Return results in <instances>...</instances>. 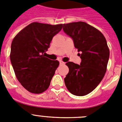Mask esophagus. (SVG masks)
I'll return each instance as SVG.
<instances>
[{
	"label": "esophagus",
	"instance_id": "34e87169",
	"mask_svg": "<svg viewBox=\"0 0 122 122\" xmlns=\"http://www.w3.org/2000/svg\"><path fill=\"white\" fill-rule=\"evenodd\" d=\"M64 64H65L64 62H63V61H61V60H60V65Z\"/></svg>",
	"mask_w": 122,
	"mask_h": 122
}]
</instances>
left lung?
<instances>
[{"label":"left lung","mask_w":122,"mask_h":122,"mask_svg":"<svg viewBox=\"0 0 122 122\" xmlns=\"http://www.w3.org/2000/svg\"><path fill=\"white\" fill-rule=\"evenodd\" d=\"M63 30L73 39L81 58L80 65L66 64L69 71L65 85L72 94L87 95L97 87L107 71L110 56L107 40L98 29L83 21L64 24Z\"/></svg>","instance_id":"left-lung-1"}]
</instances>
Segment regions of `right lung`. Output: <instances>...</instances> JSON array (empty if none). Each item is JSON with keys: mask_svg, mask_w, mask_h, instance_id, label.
Masks as SVG:
<instances>
[{"mask_svg": "<svg viewBox=\"0 0 122 122\" xmlns=\"http://www.w3.org/2000/svg\"><path fill=\"white\" fill-rule=\"evenodd\" d=\"M62 24L33 22L20 30L11 43L10 60L16 78L28 92L40 94L49 87L60 62L44 54Z\"/></svg>", "mask_w": 122, "mask_h": 122, "instance_id": "obj_1", "label": "right lung"}]
</instances>
